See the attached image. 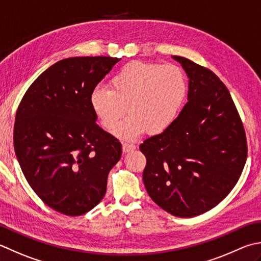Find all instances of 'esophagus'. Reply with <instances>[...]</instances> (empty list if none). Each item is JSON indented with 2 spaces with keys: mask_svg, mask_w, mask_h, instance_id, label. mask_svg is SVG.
I'll return each mask as SVG.
<instances>
[{
  "mask_svg": "<svg viewBox=\"0 0 261 261\" xmlns=\"http://www.w3.org/2000/svg\"><path fill=\"white\" fill-rule=\"evenodd\" d=\"M135 149H136L135 145L123 144V146H122V150H123V152H130V151H134Z\"/></svg>",
  "mask_w": 261,
  "mask_h": 261,
  "instance_id": "esophagus-1",
  "label": "esophagus"
}]
</instances>
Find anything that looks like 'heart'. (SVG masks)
I'll return each instance as SVG.
<instances>
[{"mask_svg":"<svg viewBox=\"0 0 261 261\" xmlns=\"http://www.w3.org/2000/svg\"><path fill=\"white\" fill-rule=\"evenodd\" d=\"M187 95L183 71L173 64L130 62L110 80V89L95 88L90 106L106 130L136 139L146 131L157 136L167 131L180 113Z\"/></svg>","mask_w":261,"mask_h":261,"instance_id":"1","label":"heart"}]
</instances>
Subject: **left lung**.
<instances>
[{
  "label": "left lung",
  "instance_id": "obj_1",
  "mask_svg": "<svg viewBox=\"0 0 261 261\" xmlns=\"http://www.w3.org/2000/svg\"><path fill=\"white\" fill-rule=\"evenodd\" d=\"M189 78L188 103L167 131L139 146L148 195L176 217L217 206L237 185L247 161V139L227 88L207 68L172 56Z\"/></svg>",
  "mask_w": 261,
  "mask_h": 261
}]
</instances>
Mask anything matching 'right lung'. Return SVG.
<instances>
[{"label": "right lung", "mask_w": 261, "mask_h": 261, "mask_svg": "<svg viewBox=\"0 0 261 261\" xmlns=\"http://www.w3.org/2000/svg\"><path fill=\"white\" fill-rule=\"evenodd\" d=\"M119 61H59L30 85L15 114L14 151L25 180L64 215H83L98 205L121 158V142L98 126L90 106L91 91Z\"/></svg>", "instance_id": "1"}]
</instances>
